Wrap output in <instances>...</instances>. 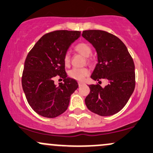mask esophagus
I'll return each instance as SVG.
<instances>
[{"label": "esophagus", "instance_id": "34e87169", "mask_svg": "<svg viewBox=\"0 0 153 153\" xmlns=\"http://www.w3.org/2000/svg\"><path fill=\"white\" fill-rule=\"evenodd\" d=\"M82 85H84V82H78V85H79V86H82Z\"/></svg>", "mask_w": 153, "mask_h": 153}]
</instances>
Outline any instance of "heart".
<instances>
[{
  "label": "heart",
  "instance_id": "b5f03b06",
  "mask_svg": "<svg viewBox=\"0 0 153 153\" xmlns=\"http://www.w3.org/2000/svg\"><path fill=\"white\" fill-rule=\"evenodd\" d=\"M75 51L79 54H82L84 57H86V59L88 62L91 61L90 55L92 53V49L88 44L85 42H80L77 44L74 47ZM63 62L65 66H68L71 62V57L68 53H66L63 57ZM89 74V71L87 68H74L71 70L68 73V75L71 78L75 79L77 80H82L85 77L88 76Z\"/></svg>",
  "mask_w": 153,
  "mask_h": 153
}]
</instances>
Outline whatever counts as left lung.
<instances>
[{
	"mask_svg": "<svg viewBox=\"0 0 153 153\" xmlns=\"http://www.w3.org/2000/svg\"><path fill=\"white\" fill-rule=\"evenodd\" d=\"M82 36L95 47L98 63L91 78L108 84L88 85L90 93L85 99L91 111L100 116H111L122 110L135 87L134 64L127 47L115 35L102 30H85Z\"/></svg>",
	"mask_w": 153,
	"mask_h": 153,
	"instance_id": "8db88e82",
	"label": "left lung"
}]
</instances>
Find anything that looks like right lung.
I'll list each match as a JSON object with an SVG mask.
<instances>
[{"label":"right lung","instance_id":"add662e5","mask_svg":"<svg viewBox=\"0 0 153 153\" xmlns=\"http://www.w3.org/2000/svg\"><path fill=\"white\" fill-rule=\"evenodd\" d=\"M80 31L58 30L42 36L29 51L24 62L22 88L26 100L38 114L54 118L68 108L71 94L78 88L75 80L67 78L63 57ZM59 75L64 83L54 85Z\"/></svg>","mask_w":153,"mask_h":153}]
</instances>
